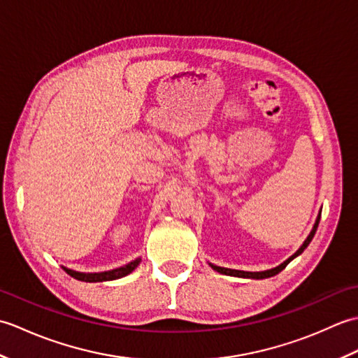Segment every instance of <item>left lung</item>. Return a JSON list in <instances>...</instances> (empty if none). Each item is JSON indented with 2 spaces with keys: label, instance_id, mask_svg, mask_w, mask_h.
Listing matches in <instances>:
<instances>
[{
  "label": "left lung",
  "instance_id": "obj_1",
  "mask_svg": "<svg viewBox=\"0 0 358 358\" xmlns=\"http://www.w3.org/2000/svg\"><path fill=\"white\" fill-rule=\"evenodd\" d=\"M318 223H320V215L317 217V222H315V224H314V229L310 231V234H309V237L306 238V241L303 243V246L296 250V252L292 255V257H289L287 260L285 262V263H281L280 266H277V268H273V269H269V271H263V272H245V271H235V269H227V268H220V266H215V264H210L212 266V269L214 271H217V272H220V273H224V275H231V277H241V278H257V280H262V278H269V277H273V275H277L278 272H281L283 271L286 266L291 263L294 258L296 257V255H300L303 250H305L306 248H308V245L310 243V240L314 238V235H315V231H317V227H318Z\"/></svg>",
  "mask_w": 358,
  "mask_h": 358
}]
</instances>
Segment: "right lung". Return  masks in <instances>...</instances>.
I'll return each mask as SVG.
<instances>
[{
    "label": "right lung",
    "mask_w": 358,
    "mask_h": 358,
    "mask_svg": "<svg viewBox=\"0 0 358 358\" xmlns=\"http://www.w3.org/2000/svg\"><path fill=\"white\" fill-rule=\"evenodd\" d=\"M140 258H136V260L131 262L129 264L123 266V268H118V269H113V271H108V272H96V273H83V272H75L72 269H67L64 268V271L69 273L71 277L77 278L80 281H87V283H96V281H110V280H117L121 277H126L131 273L136 266L140 264Z\"/></svg>",
    "instance_id": "right-lung-1"
}]
</instances>
